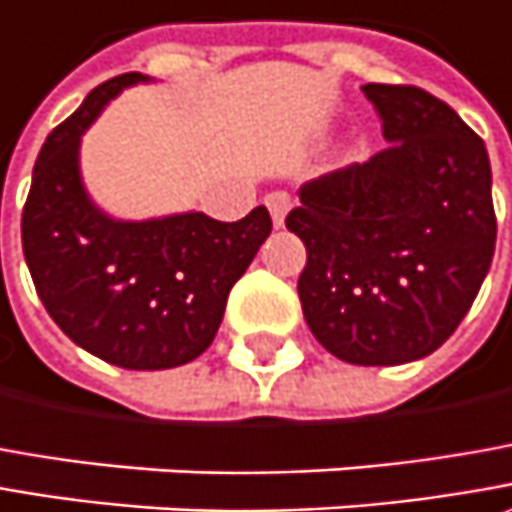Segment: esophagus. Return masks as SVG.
I'll return each instance as SVG.
<instances>
[{
    "mask_svg": "<svg viewBox=\"0 0 512 512\" xmlns=\"http://www.w3.org/2000/svg\"><path fill=\"white\" fill-rule=\"evenodd\" d=\"M266 206H269V212H272V223L280 229V226L286 223V215H289L291 198L286 192H269V195H266Z\"/></svg>",
    "mask_w": 512,
    "mask_h": 512,
    "instance_id": "1",
    "label": "esophagus"
}]
</instances>
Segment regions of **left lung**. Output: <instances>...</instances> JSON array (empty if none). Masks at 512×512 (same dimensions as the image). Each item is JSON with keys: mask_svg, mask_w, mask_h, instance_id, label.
I'll return each instance as SVG.
<instances>
[{"mask_svg": "<svg viewBox=\"0 0 512 512\" xmlns=\"http://www.w3.org/2000/svg\"><path fill=\"white\" fill-rule=\"evenodd\" d=\"M362 93L391 144L300 186L286 226L309 252L297 294L317 343L351 365H402L445 343L482 289L493 175L445 101L408 84Z\"/></svg>", "mask_w": 512, "mask_h": 512, "instance_id": "obj_1", "label": "left lung"}]
</instances>
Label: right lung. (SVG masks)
Returning a JSON list of instances; mask_svg holds the SVG:
<instances>
[{
    "label": "right lung",
    "mask_w": 512,
    "mask_h": 512,
    "mask_svg": "<svg viewBox=\"0 0 512 512\" xmlns=\"http://www.w3.org/2000/svg\"><path fill=\"white\" fill-rule=\"evenodd\" d=\"M98 84L47 135L22 212V249L33 286L64 334L130 371H161L201 357L223 320L226 297L272 232L266 206L243 221L181 212L115 221L90 201L79 169L84 130L124 87Z\"/></svg>",
    "instance_id": "right-lung-1"
}]
</instances>
